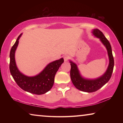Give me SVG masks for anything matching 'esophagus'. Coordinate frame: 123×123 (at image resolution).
I'll return each mask as SVG.
<instances>
[{
	"label": "esophagus",
	"mask_w": 123,
	"mask_h": 123,
	"mask_svg": "<svg viewBox=\"0 0 123 123\" xmlns=\"http://www.w3.org/2000/svg\"><path fill=\"white\" fill-rule=\"evenodd\" d=\"M63 58H64V62H67V61H68V59L69 58V56L68 55H65L63 56Z\"/></svg>",
	"instance_id": "34e87169"
}]
</instances>
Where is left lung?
<instances>
[{
  "label": "left lung",
  "mask_w": 123,
  "mask_h": 123,
  "mask_svg": "<svg viewBox=\"0 0 123 123\" xmlns=\"http://www.w3.org/2000/svg\"><path fill=\"white\" fill-rule=\"evenodd\" d=\"M92 33L96 37L98 38L102 44L105 46L109 56V63L106 72L101 76L95 79H88L80 74V70L76 64L69 60L70 69V78L74 86L78 90L86 92H93L97 91L107 83L111 77L114 66V60L112 56L111 46L103 33L98 29H93Z\"/></svg>",
  "instance_id": "obj_1"
}]
</instances>
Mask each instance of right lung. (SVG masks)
<instances>
[{
	"instance_id": "1",
	"label": "right lung",
	"mask_w": 123,
	"mask_h": 123,
	"mask_svg": "<svg viewBox=\"0 0 123 123\" xmlns=\"http://www.w3.org/2000/svg\"><path fill=\"white\" fill-rule=\"evenodd\" d=\"M22 35V33L18 37L10 51V72L18 86L23 90L36 95H43L51 90L54 82L55 75L64 59L62 58L49 63L40 73L35 76L25 75L18 69L15 60V53Z\"/></svg>"
}]
</instances>
